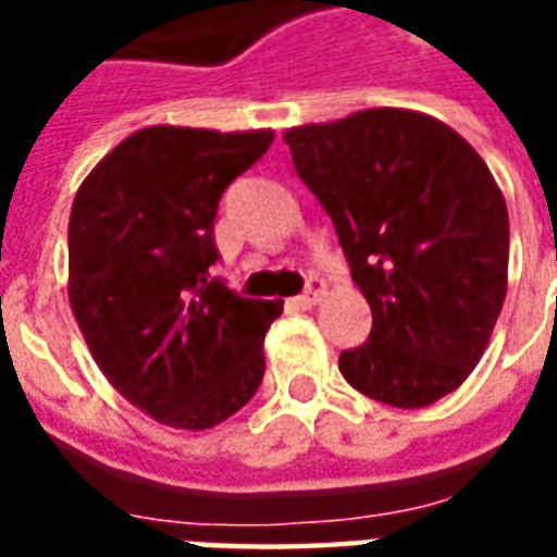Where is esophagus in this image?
I'll list each match as a JSON object with an SVG mask.
<instances>
[{"label": "esophagus", "instance_id": "34e87169", "mask_svg": "<svg viewBox=\"0 0 557 557\" xmlns=\"http://www.w3.org/2000/svg\"><path fill=\"white\" fill-rule=\"evenodd\" d=\"M322 295H325V280L310 277L307 280V289H304L301 295L295 298V304H298V307H313V304L319 301Z\"/></svg>", "mask_w": 557, "mask_h": 557}]
</instances>
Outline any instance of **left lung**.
<instances>
[{"instance_id": "8db88e82", "label": "left lung", "mask_w": 557, "mask_h": 557, "mask_svg": "<svg viewBox=\"0 0 557 557\" xmlns=\"http://www.w3.org/2000/svg\"><path fill=\"white\" fill-rule=\"evenodd\" d=\"M286 143L373 310L367 343L339 355L343 379L397 409L456 391L507 292L510 223L483 158L438 119L394 107L292 127Z\"/></svg>"}]
</instances>
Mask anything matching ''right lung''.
<instances>
[{
    "mask_svg": "<svg viewBox=\"0 0 557 557\" xmlns=\"http://www.w3.org/2000/svg\"><path fill=\"white\" fill-rule=\"evenodd\" d=\"M274 143L158 125L131 134L79 184L67 223V295L110 385L160 423L208 430L250 403L280 301L242 298L220 259L223 190Z\"/></svg>",
    "mask_w": 557,
    "mask_h": 557,
    "instance_id": "obj_1",
    "label": "right lung"
}]
</instances>
